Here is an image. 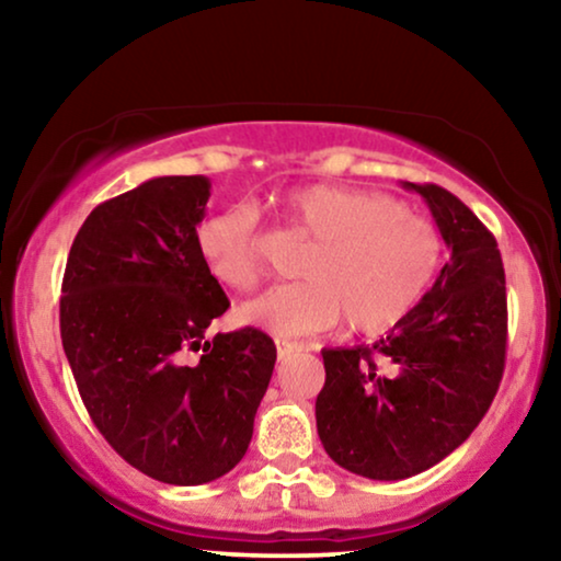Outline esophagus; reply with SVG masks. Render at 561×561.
I'll return each instance as SVG.
<instances>
[{"label": "esophagus", "mask_w": 561, "mask_h": 561, "mask_svg": "<svg viewBox=\"0 0 561 561\" xmlns=\"http://www.w3.org/2000/svg\"><path fill=\"white\" fill-rule=\"evenodd\" d=\"M275 350H278V359L280 363H286V359L294 355V352L301 350V344L296 342H286V340H275Z\"/></svg>", "instance_id": "esophagus-1"}]
</instances>
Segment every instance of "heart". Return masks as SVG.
Here are the masks:
<instances>
[{
  "mask_svg": "<svg viewBox=\"0 0 561 561\" xmlns=\"http://www.w3.org/2000/svg\"><path fill=\"white\" fill-rule=\"evenodd\" d=\"M280 214L313 237L304 280L263 290L237 311L244 324L278 336L313 334L340 324L380 334L409 317L442 263L432 221L373 191L313 183L280 196ZM196 250L211 278L248 290L260 278L257 217L234 204L206 217Z\"/></svg>",
  "mask_w": 561,
  "mask_h": 561,
  "instance_id": "1",
  "label": "heart"
}]
</instances>
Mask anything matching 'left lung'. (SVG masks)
<instances>
[{
	"label": "left lung",
	"instance_id": "1",
	"mask_svg": "<svg viewBox=\"0 0 561 561\" xmlns=\"http://www.w3.org/2000/svg\"><path fill=\"white\" fill-rule=\"evenodd\" d=\"M439 227L449 263L375 344L324 350L317 428L327 455L370 480H405L451 455L501 386L508 301L501 250L447 188L409 183Z\"/></svg>",
	"mask_w": 561,
	"mask_h": 561
}]
</instances>
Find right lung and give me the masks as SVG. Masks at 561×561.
Listing matches in <instances>:
<instances>
[{"label":"right lung","mask_w":561,"mask_h":561,"mask_svg":"<svg viewBox=\"0 0 561 561\" xmlns=\"http://www.w3.org/2000/svg\"><path fill=\"white\" fill-rule=\"evenodd\" d=\"M209 196L206 175H160L99 204L60 296V340L91 421L168 485H204L240 462L275 365L260 329L204 336L229 309L196 250Z\"/></svg>","instance_id":"1"}]
</instances>
